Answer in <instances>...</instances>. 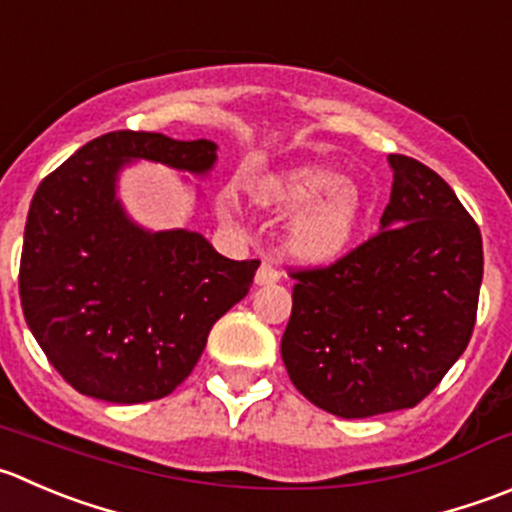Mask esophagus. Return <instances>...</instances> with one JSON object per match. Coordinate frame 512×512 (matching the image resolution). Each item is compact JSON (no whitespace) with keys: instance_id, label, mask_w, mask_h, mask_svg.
I'll use <instances>...</instances> for the list:
<instances>
[{"instance_id":"esophagus-1","label":"esophagus","mask_w":512,"mask_h":512,"mask_svg":"<svg viewBox=\"0 0 512 512\" xmlns=\"http://www.w3.org/2000/svg\"><path fill=\"white\" fill-rule=\"evenodd\" d=\"M280 277H282V272L277 270V267L272 265L270 260H262L260 270H257L255 282H257V285H275V282L280 280Z\"/></svg>"}]
</instances>
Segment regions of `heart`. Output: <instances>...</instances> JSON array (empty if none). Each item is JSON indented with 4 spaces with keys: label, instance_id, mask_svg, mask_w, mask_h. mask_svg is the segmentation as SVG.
I'll return each mask as SVG.
<instances>
[{
    "label": "heart",
    "instance_id": "obj_1",
    "mask_svg": "<svg viewBox=\"0 0 512 512\" xmlns=\"http://www.w3.org/2000/svg\"><path fill=\"white\" fill-rule=\"evenodd\" d=\"M257 200L275 210L297 212L290 225L292 255L305 262H327L350 247L360 225V192L350 182H337L327 167L302 165L267 175L257 182Z\"/></svg>",
    "mask_w": 512,
    "mask_h": 512
}]
</instances>
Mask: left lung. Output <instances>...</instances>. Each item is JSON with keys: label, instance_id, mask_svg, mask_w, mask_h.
I'll return each mask as SVG.
<instances>
[{"label": "left lung", "instance_id": "8db88e82", "mask_svg": "<svg viewBox=\"0 0 512 512\" xmlns=\"http://www.w3.org/2000/svg\"><path fill=\"white\" fill-rule=\"evenodd\" d=\"M380 230L327 267L292 270L282 362L317 408L355 420L415 408L468 347L483 237L448 182L390 155Z\"/></svg>", "mask_w": 512, "mask_h": 512}]
</instances>
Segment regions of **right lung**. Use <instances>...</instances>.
<instances>
[{
    "label": "right lung",
    "mask_w": 512,
    "mask_h": 512,
    "mask_svg": "<svg viewBox=\"0 0 512 512\" xmlns=\"http://www.w3.org/2000/svg\"><path fill=\"white\" fill-rule=\"evenodd\" d=\"M130 160L207 175L217 145L132 130L87 142L39 182L19 262L24 320L47 360L77 393L119 405L170 395L260 267L200 232L137 227L114 192Z\"/></svg>",
    "instance_id": "obj_1"
}]
</instances>
